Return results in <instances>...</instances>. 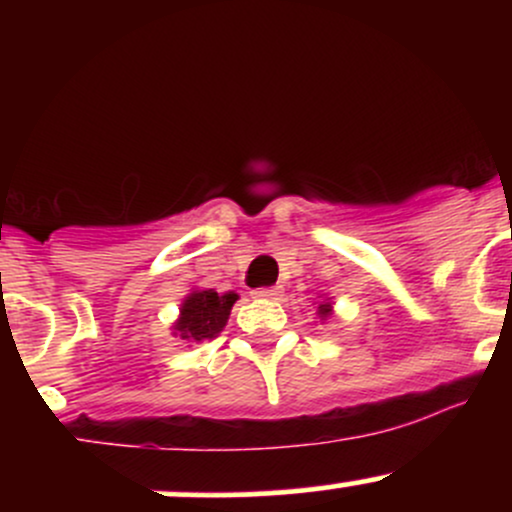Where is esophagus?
<instances>
[{"instance_id": "1", "label": "esophagus", "mask_w": 512, "mask_h": 512, "mask_svg": "<svg viewBox=\"0 0 512 512\" xmlns=\"http://www.w3.org/2000/svg\"><path fill=\"white\" fill-rule=\"evenodd\" d=\"M281 293H284V291H281V286H262V289L252 291V296H255V298H272V301H274V298H279Z\"/></svg>"}]
</instances>
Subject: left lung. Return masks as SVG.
<instances>
[{
    "label": "left lung",
    "mask_w": 512,
    "mask_h": 512,
    "mask_svg": "<svg viewBox=\"0 0 512 512\" xmlns=\"http://www.w3.org/2000/svg\"><path fill=\"white\" fill-rule=\"evenodd\" d=\"M320 315H322V317L330 315V305H327V303H325V305H320Z\"/></svg>",
    "instance_id": "1"
}]
</instances>
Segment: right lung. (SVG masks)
<instances>
[{
  "mask_svg": "<svg viewBox=\"0 0 512 512\" xmlns=\"http://www.w3.org/2000/svg\"><path fill=\"white\" fill-rule=\"evenodd\" d=\"M238 301L236 293H216L209 291H195L187 296L182 303L180 320L175 330L182 339H192V342H202V339L216 337L228 322L233 303Z\"/></svg>",
  "mask_w": 512,
  "mask_h": 512,
  "instance_id": "add662e5",
  "label": "right lung"
}]
</instances>
